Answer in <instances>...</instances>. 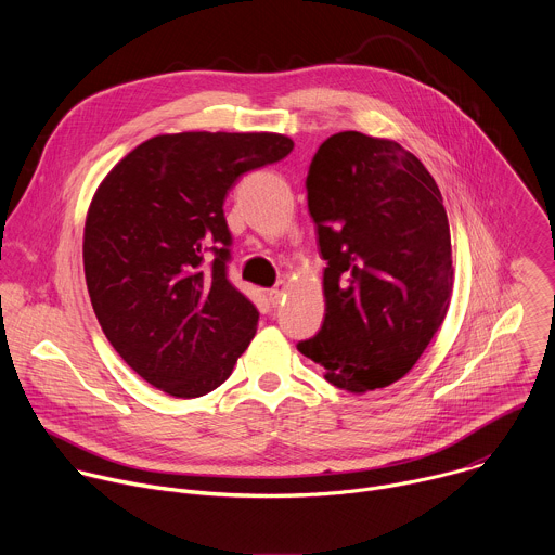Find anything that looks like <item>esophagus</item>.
Returning <instances> with one entry per match:
<instances>
[{
  "mask_svg": "<svg viewBox=\"0 0 555 555\" xmlns=\"http://www.w3.org/2000/svg\"><path fill=\"white\" fill-rule=\"evenodd\" d=\"M285 287H287V285H285V281H279V283L268 292V300H270L272 305H279V302H281V298L285 296Z\"/></svg>",
  "mask_w": 555,
  "mask_h": 555,
  "instance_id": "obj_1",
  "label": "esophagus"
}]
</instances>
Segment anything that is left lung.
Returning a JSON list of instances; mask_svg holds the SVG:
<instances>
[{
  "mask_svg": "<svg viewBox=\"0 0 555 555\" xmlns=\"http://www.w3.org/2000/svg\"><path fill=\"white\" fill-rule=\"evenodd\" d=\"M319 232L325 321L296 347L325 379L366 392L404 377L441 327L452 292L443 197L398 142L340 131L307 173Z\"/></svg>",
  "mask_w": 555,
  "mask_h": 555,
  "instance_id": "left-lung-1",
  "label": "left lung"
}]
</instances>
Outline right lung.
Listing matches in <instances>:
<instances>
[{"mask_svg":"<svg viewBox=\"0 0 555 555\" xmlns=\"http://www.w3.org/2000/svg\"><path fill=\"white\" fill-rule=\"evenodd\" d=\"M292 149L281 133L155 135L99 186L83 234L88 292L107 340L151 386L199 398L255 338L259 311L228 281L223 199Z\"/></svg>","mask_w":555,"mask_h":555,"instance_id":"obj_1","label":"right lung"}]
</instances>
